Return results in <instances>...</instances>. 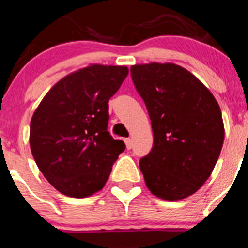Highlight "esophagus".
<instances>
[{
	"label": "esophagus",
	"instance_id": "34e87169",
	"mask_svg": "<svg viewBox=\"0 0 248 248\" xmlns=\"http://www.w3.org/2000/svg\"><path fill=\"white\" fill-rule=\"evenodd\" d=\"M125 145H126V148H128V149L133 148V140H131L130 138L125 139Z\"/></svg>",
	"mask_w": 248,
	"mask_h": 248
}]
</instances>
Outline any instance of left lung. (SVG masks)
Here are the masks:
<instances>
[{
  "mask_svg": "<svg viewBox=\"0 0 248 248\" xmlns=\"http://www.w3.org/2000/svg\"><path fill=\"white\" fill-rule=\"evenodd\" d=\"M131 78L143 98L154 133L153 149L140 159L148 189L176 201L209 179L222 149V114L211 92L174 63L135 64Z\"/></svg>",
  "mask_w": 248,
  "mask_h": 248,
  "instance_id": "8db88e82",
  "label": "left lung"
}]
</instances>
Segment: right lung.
Segmentation results:
<instances>
[{"instance_id":"add662e5","label":"right lung","mask_w":248,"mask_h":248,"mask_svg":"<svg viewBox=\"0 0 248 248\" xmlns=\"http://www.w3.org/2000/svg\"><path fill=\"white\" fill-rule=\"evenodd\" d=\"M124 65L91 64L50 88L31 119L30 145L50 185L82 199L104 187L125 150L108 131V102L128 76Z\"/></svg>"}]
</instances>
